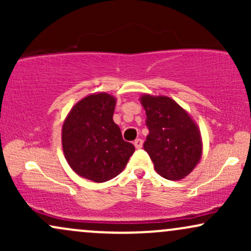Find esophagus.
<instances>
[{
  "label": "esophagus",
  "mask_w": 251,
  "mask_h": 251,
  "mask_svg": "<svg viewBox=\"0 0 251 251\" xmlns=\"http://www.w3.org/2000/svg\"><path fill=\"white\" fill-rule=\"evenodd\" d=\"M133 144H134L135 149H142V148H143V140L140 139V138H138V139H135Z\"/></svg>",
  "instance_id": "34e87169"
}]
</instances>
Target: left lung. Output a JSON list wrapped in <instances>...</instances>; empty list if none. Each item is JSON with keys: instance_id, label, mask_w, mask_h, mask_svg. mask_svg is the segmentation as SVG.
Masks as SVG:
<instances>
[{"instance_id": "1", "label": "left lung", "mask_w": 251, "mask_h": 251, "mask_svg": "<svg viewBox=\"0 0 251 251\" xmlns=\"http://www.w3.org/2000/svg\"><path fill=\"white\" fill-rule=\"evenodd\" d=\"M149 134L144 150L162 177L178 180L188 176L200 162L201 134L194 120L168 97L143 96Z\"/></svg>"}]
</instances>
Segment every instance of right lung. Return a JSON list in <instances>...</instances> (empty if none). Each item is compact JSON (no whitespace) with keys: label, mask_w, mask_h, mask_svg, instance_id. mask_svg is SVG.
Masks as SVG:
<instances>
[{"label":"right lung","mask_w":251,"mask_h":251,"mask_svg":"<svg viewBox=\"0 0 251 251\" xmlns=\"http://www.w3.org/2000/svg\"><path fill=\"white\" fill-rule=\"evenodd\" d=\"M114 107L116 99L109 94H92L71 109L62 126L68 164L77 175L96 183L117 177L134 152L113 122Z\"/></svg>","instance_id":"add662e5"}]
</instances>
